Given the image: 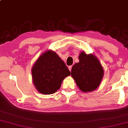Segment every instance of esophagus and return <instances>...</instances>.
<instances>
[{"mask_svg": "<svg viewBox=\"0 0 128 128\" xmlns=\"http://www.w3.org/2000/svg\"><path fill=\"white\" fill-rule=\"evenodd\" d=\"M72 66H68V69H69V70H70V71H71V69H72Z\"/></svg>", "mask_w": 128, "mask_h": 128, "instance_id": "esophagus-1", "label": "esophagus"}]
</instances>
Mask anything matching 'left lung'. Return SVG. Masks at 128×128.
Returning <instances> with one entry per match:
<instances>
[{
  "label": "left lung",
  "instance_id": "left-lung-1",
  "mask_svg": "<svg viewBox=\"0 0 128 128\" xmlns=\"http://www.w3.org/2000/svg\"><path fill=\"white\" fill-rule=\"evenodd\" d=\"M79 62L72 67L71 76L79 88L83 92H91L100 86L104 70L99 59L93 54L82 51Z\"/></svg>",
  "mask_w": 128,
  "mask_h": 128
}]
</instances>
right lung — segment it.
Masks as SVG:
<instances>
[{"mask_svg":"<svg viewBox=\"0 0 128 128\" xmlns=\"http://www.w3.org/2000/svg\"><path fill=\"white\" fill-rule=\"evenodd\" d=\"M70 74L63 61L50 49L40 55L32 68L34 87L44 95L56 92L63 80Z\"/></svg>","mask_w":128,"mask_h":128,"instance_id":"1","label":"right lung"}]
</instances>
